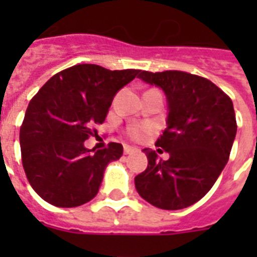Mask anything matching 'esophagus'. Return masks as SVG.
Returning a JSON list of instances; mask_svg holds the SVG:
<instances>
[{"instance_id": "obj_1", "label": "esophagus", "mask_w": 257, "mask_h": 257, "mask_svg": "<svg viewBox=\"0 0 257 257\" xmlns=\"http://www.w3.org/2000/svg\"><path fill=\"white\" fill-rule=\"evenodd\" d=\"M137 149L133 148V147H129V145H124V153L125 155H131V153L136 152Z\"/></svg>"}]
</instances>
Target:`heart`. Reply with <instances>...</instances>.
<instances>
[{"label": "heart", "mask_w": 257, "mask_h": 257, "mask_svg": "<svg viewBox=\"0 0 257 257\" xmlns=\"http://www.w3.org/2000/svg\"><path fill=\"white\" fill-rule=\"evenodd\" d=\"M151 132H152V128L149 125H132L126 129V135L129 139L135 141L144 140L151 135Z\"/></svg>", "instance_id": "1"}]
</instances>
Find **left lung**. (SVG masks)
Segmentation results:
<instances>
[{
	"instance_id": "obj_1",
	"label": "left lung",
	"mask_w": 257,
	"mask_h": 257,
	"mask_svg": "<svg viewBox=\"0 0 257 257\" xmlns=\"http://www.w3.org/2000/svg\"><path fill=\"white\" fill-rule=\"evenodd\" d=\"M139 78L167 96L168 126L156 147L169 159L159 160L155 151L144 149L148 167L135 185L155 207L183 209L207 195L228 163L237 131L233 104L212 81L181 70H143Z\"/></svg>"
}]
</instances>
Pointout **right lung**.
<instances>
[{
    "label": "right lung",
    "mask_w": 257,
    "mask_h": 257,
    "mask_svg": "<svg viewBox=\"0 0 257 257\" xmlns=\"http://www.w3.org/2000/svg\"><path fill=\"white\" fill-rule=\"evenodd\" d=\"M139 69L109 70L80 64L54 74L30 100L20 128L22 167L37 195L54 207L72 208L97 195L106 165L118 160L122 145L92 151L113 97Z\"/></svg>",
    "instance_id": "1"
}]
</instances>
